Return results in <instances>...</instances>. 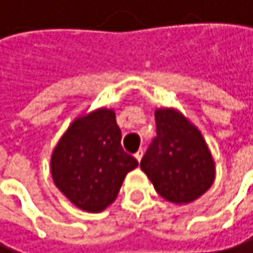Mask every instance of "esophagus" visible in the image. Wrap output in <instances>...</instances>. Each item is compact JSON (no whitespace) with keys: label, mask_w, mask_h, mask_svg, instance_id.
I'll return each mask as SVG.
<instances>
[{"label":"esophagus","mask_w":253,"mask_h":253,"mask_svg":"<svg viewBox=\"0 0 253 253\" xmlns=\"http://www.w3.org/2000/svg\"><path fill=\"white\" fill-rule=\"evenodd\" d=\"M135 157V160L138 161V163H140V160H142V157H143V151L140 149V151H137V154L134 155Z\"/></svg>","instance_id":"esophagus-1"}]
</instances>
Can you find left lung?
Listing matches in <instances>:
<instances>
[{
  "label": "left lung",
  "mask_w": 253,
  "mask_h": 253,
  "mask_svg": "<svg viewBox=\"0 0 253 253\" xmlns=\"http://www.w3.org/2000/svg\"><path fill=\"white\" fill-rule=\"evenodd\" d=\"M157 137L140 168L166 201L185 205L201 198L216 178V164L198 126L176 108L155 110Z\"/></svg>",
  "instance_id": "obj_1"
}]
</instances>
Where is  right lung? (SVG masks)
<instances>
[{
  "instance_id": "right-lung-1",
  "label": "right lung",
  "mask_w": 253,
  "mask_h": 253,
  "mask_svg": "<svg viewBox=\"0 0 253 253\" xmlns=\"http://www.w3.org/2000/svg\"><path fill=\"white\" fill-rule=\"evenodd\" d=\"M115 110L102 107L78 116L51 155V176L75 207L101 212L116 201L128 172L138 163L124 152Z\"/></svg>"
}]
</instances>
